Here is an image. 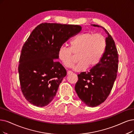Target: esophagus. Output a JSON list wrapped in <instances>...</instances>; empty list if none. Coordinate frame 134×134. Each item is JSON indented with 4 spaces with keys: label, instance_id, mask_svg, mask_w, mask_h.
<instances>
[{
    "label": "esophagus",
    "instance_id": "esophagus-1",
    "mask_svg": "<svg viewBox=\"0 0 134 134\" xmlns=\"http://www.w3.org/2000/svg\"><path fill=\"white\" fill-rule=\"evenodd\" d=\"M72 74V72L71 71H68L67 72V75H70V74Z\"/></svg>",
    "mask_w": 134,
    "mask_h": 134
}]
</instances>
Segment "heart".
Listing matches in <instances>:
<instances>
[{
	"label": "heart",
	"mask_w": 134,
	"mask_h": 134,
	"mask_svg": "<svg viewBox=\"0 0 134 134\" xmlns=\"http://www.w3.org/2000/svg\"><path fill=\"white\" fill-rule=\"evenodd\" d=\"M106 40L100 34L86 32L77 35L70 43V47H61L58 58L66 68H71L75 62L74 55H77L78 63L74 67L76 71L84 70L87 66L97 65L102 58L106 48Z\"/></svg>",
	"instance_id": "1"
}]
</instances>
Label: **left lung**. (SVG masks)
Masks as SVG:
<instances>
[{"label":"left lung","mask_w":134,"mask_h":134,"mask_svg":"<svg viewBox=\"0 0 134 134\" xmlns=\"http://www.w3.org/2000/svg\"><path fill=\"white\" fill-rule=\"evenodd\" d=\"M93 26L101 27L97 25ZM102 27L108 35L104 54L98 65L90 71L77 75L79 80L75 87L80 99L91 107L100 104L107 98L118 69V54L115 42L107 30Z\"/></svg>","instance_id":"obj_1"}]
</instances>
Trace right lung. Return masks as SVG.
I'll list each match as a JSON object with an SVG mask.
<instances>
[{"label":"right lung","mask_w":134,"mask_h":134,"mask_svg":"<svg viewBox=\"0 0 134 134\" xmlns=\"http://www.w3.org/2000/svg\"><path fill=\"white\" fill-rule=\"evenodd\" d=\"M81 30L79 25L42 23L24 43L18 71L21 91L37 107L48 104L55 96L66 71L56 59L60 48Z\"/></svg>","instance_id":"right-lung-1"}]
</instances>
